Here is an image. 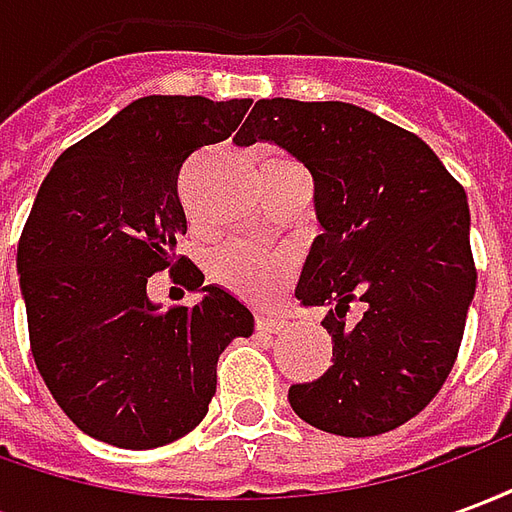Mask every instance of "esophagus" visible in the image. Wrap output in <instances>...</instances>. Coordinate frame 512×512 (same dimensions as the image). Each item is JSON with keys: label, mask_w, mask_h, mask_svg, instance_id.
Here are the masks:
<instances>
[{"label": "esophagus", "mask_w": 512, "mask_h": 512, "mask_svg": "<svg viewBox=\"0 0 512 512\" xmlns=\"http://www.w3.org/2000/svg\"><path fill=\"white\" fill-rule=\"evenodd\" d=\"M255 326H257V332L279 334L282 329H285V321H282V318H277V315H257Z\"/></svg>", "instance_id": "esophagus-1"}]
</instances>
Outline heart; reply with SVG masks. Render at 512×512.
<instances>
[{
  "instance_id": "1",
  "label": "heart",
  "mask_w": 512,
  "mask_h": 512,
  "mask_svg": "<svg viewBox=\"0 0 512 512\" xmlns=\"http://www.w3.org/2000/svg\"><path fill=\"white\" fill-rule=\"evenodd\" d=\"M296 271L290 249L260 244H230L213 257V279L249 304H271L285 290Z\"/></svg>"
}]
</instances>
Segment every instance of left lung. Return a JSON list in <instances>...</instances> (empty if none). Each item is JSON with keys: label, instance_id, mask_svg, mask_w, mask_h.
Listing matches in <instances>:
<instances>
[{"label": "left lung", "instance_id": "1", "mask_svg": "<svg viewBox=\"0 0 512 512\" xmlns=\"http://www.w3.org/2000/svg\"><path fill=\"white\" fill-rule=\"evenodd\" d=\"M233 142L288 150L315 186L321 235L296 299L326 307L332 367L290 386L293 411L351 439L417 417L450 376L477 285L461 183L417 134L343 101L263 98ZM354 300L363 315L345 319Z\"/></svg>", "mask_w": 512, "mask_h": 512}]
</instances>
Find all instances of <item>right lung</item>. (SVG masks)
Wrapping results in <instances>:
<instances>
[{
    "instance_id": "1",
    "label": "right lung",
    "mask_w": 512,
    "mask_h": 512,
    "mask_svg": "<svg viewBox=\"0 0 512 512\" xmlns=\"http://www.w3.org/2000/svg\"><path fill=\"white\" fill-rule=\"evenodd\" d=\"M249 98L147 95L68 147L43 180L18 241L29 343L57 406L87 436L150 450L208 414L216 362L255 315L186 257L180 278L203 299L160 312L146 279L186 235L183 161L244 120ZM177 265V263H176Z\"/></svg>"
}]
</instances>
